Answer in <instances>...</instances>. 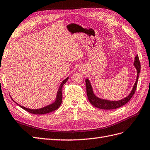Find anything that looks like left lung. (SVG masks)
<instances>
[{
  "mask_svg": "<svg viewBox=\"0 0 150 150\" xmlns=\"http://www.w3.org/2000/svg\"><path fill=\"white\" fill-rule=\"evenodd\" d=\"M134 65L137 70V79L135 82V84L134 85L133 88H132V91L131 92L130 94L127 97H126L125 99H123L119 101H110L101 99L96 97L92 91V86L90 83L89 80L88 79L85 80V83H86V89H87V94L89 102L93 105L96 107L97 108L102 109H115L122 107V105H125L126 103L130 100L131 97L133 96L136 92V89L137 87V84H138V76L141 70V64L139 62V59L138 55L135 57Z\"/></svg>",
  "mask_w": 150,
  "mask_h": 150,
  "instance_id": "1",
  "label": "left lung"
}]
</instances>
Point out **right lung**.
Segmentation results:
<instances>
[{
    "label": "right lung",
    "mask_w": 150,
    "mask_h": 150,
    "mask_svg": "<svg viewBox=\"0 0 150 150\" xmlns=\"http://www.w3.org/2000/svg\"><path fill=\"white\" fill-rule=\"evenodd\" d=\"M68 79V77H67L65 80H64L63 82H62L60 86H59V88L58 89V91L57 92L56 101H55L54 103L51 104H50L49 105H47V106L45 107V108H43L38 109H28V108H24V107L21 105L18 104L22 109H24L25 110L28 111V112H29L30 113L34 114H47V113H50L51 112H53V111L59 108V107L60 106V105L62 104V87L63 86V85L67 82Z\"/></svg>",
    "instance_id": "right-lung-1"
}]
</instances>
